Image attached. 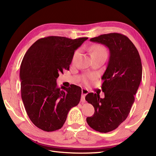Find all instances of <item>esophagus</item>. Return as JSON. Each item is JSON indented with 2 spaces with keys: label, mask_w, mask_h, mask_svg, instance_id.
Returning <instances> with one entry per match:
<instances>
[{
  "label": "esophagus",
  "mask_w": 156,
  "mask_h": 156,
  "mask_svg": "<svg viewBox=\"0 0 156 156\" xmlns=\"http://www.w3.org/2000/svg\"><path fill=\"white\" fill-rule=\"evenodd\" d=\"M88 94V90L85 88H83L82 89V97L81 99V101L83 103L85 102V96Z\"/></svg>",
  "instance_id": "1"
}]
</instances>
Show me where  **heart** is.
<instances>
[{
    "label": "heart",
    "mask_w": 156,
    "mask_h": 156,
    "mask_svg": "<svg viewBox=\"0 0 156 156\" xmlns=\"http://www.w3.org/2000/svg\"><path fill=\"white\" fill-rule=\"evenodd\" d=\"M90 52L92 57L95 56H107V51L104 46L100 45V44H96L94 45L91 47L90 49ZM79 55V51H77L75 52V53L73 56V61L75 60L77 58V56ZM94 78V76L93 75H85L83 77V81L84 83H87L90 79H92Z\"/></svg>",
    "instance_id": "obj_1"
}]
</instances>
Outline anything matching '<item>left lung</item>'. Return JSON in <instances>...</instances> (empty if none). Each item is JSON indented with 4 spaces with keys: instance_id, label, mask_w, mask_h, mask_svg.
<instances>
[{
    "instance_id": "8db88e82",
    "label": "left lung",
    "mask_w": 156,
    "mask_h": 156,
    "mask_svg": "<svg viewBox=\"0 0 156 156\" xmlns=\"http://www.w3.org/2000/svg\"><path fill=\"white\" fill-rule=\"evenodd\" d=\"M90 40L107 46L110 57L101 77L105 98L92 92L85 97L95 110L87 122L93 129L107 133L116 129L128 116L142 79V64L137 49L125 35L110 33Z\"/></svg>"
}]
</instances>
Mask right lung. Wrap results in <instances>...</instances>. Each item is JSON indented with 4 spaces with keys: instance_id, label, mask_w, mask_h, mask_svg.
I'll list each match as a JSON object with an SVG mask.
<instances>
[{
    "instance_id": "right-lung-1",
    "label": "right lung",
    "mask_w": 156,
    "mask_h": 156,
    "mask_svg": "<svg viewBox=\"0 0 156 156\" xmlns=\"http://www.w3.org/2000/svg\"><path fill=\"white\" fill-rule=\"evenodd\" d=\"M87 39L42 37L23 57L20 68L21 98L28 116L38 128L48 132L60 129L69 110L79 104L81 88L75 84L60 88L56 79L64 69L69 70L75 51Z\"/></svg>"
}]
</instances>
